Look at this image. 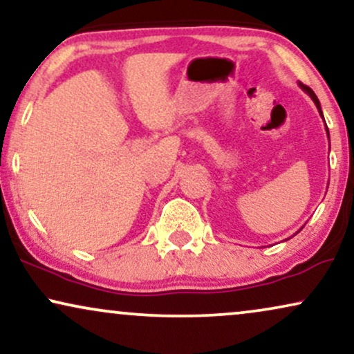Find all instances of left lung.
<instances>
[{
  "mask_svg": "<svg viewBox=\"0 0 354 354\" xmlns=\"http://www.w3.org/2000/svg\"><path fill=\"white\" fill-rule=\"evenodd\" d=\"M299 87L303 88V91L308 93V95L313 98V102L315 103V106H317V110H319V115L322 116V120H324V113H322V108H320V102H319V98H317V95H315V93L313 92V88H309L308 86H304V84H301L299 82ZM325 122V121H324ZM325 131H327V136H328V128H327V124H325ZM328 142H330V136H328Z\"/></svg>",
  "mask_w": 354,
  "mask_h": 354,
  "instance_id": "left-lung-1",
  "label": "left lung"
}]
</instances>
